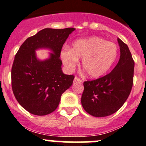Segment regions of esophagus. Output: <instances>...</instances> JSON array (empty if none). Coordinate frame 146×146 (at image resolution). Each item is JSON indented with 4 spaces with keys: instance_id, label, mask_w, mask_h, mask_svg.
I'll return each mask as SVG.
<instances>
[{
    "instance_id": "esophagus-1",
    "label": "esophagus",
    "mask_w": 146,
    "mask_h": 146,
    "mask_svg": "<svg viewBox=\"0 0 146 146\" xmlns=\"http://www.w3.org/2000/svg\"><path fill=\"white\" fill-rule=\"evenodd\" d=\"M82 80H80V78H78V77H74V83H80V82H82Z\"/></svg>"
}]
</instances>
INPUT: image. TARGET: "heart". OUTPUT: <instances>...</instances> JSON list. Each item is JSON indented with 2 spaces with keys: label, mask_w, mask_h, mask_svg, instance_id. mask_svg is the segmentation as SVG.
I'll return each instance as SVG.
<instances>
[{
  "label": "heart",
  "mask_w": 146,
  "mask_h": 146,
  "mask_svg": "<svg viewBox=\"0 0 146 146\" xmlns=\"http://www.w3.org/2000/svg\"><path fill=\"white\" fill-rule=\"evenodd\" d=\"M118 55L114 43L100 37L77 39L72 48L65 47L60 53L61 61L68 70H74L82 58V69L91 78L102 77L109 71Z\"/></svg>",
  "instance_id": "heart-1"
}]
</instances>
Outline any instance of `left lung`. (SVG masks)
<instances>
[{"instance_id": "1", "label": "left lung", "mask_w": 146, "mask_h": 146, "mask_svg": "<svg viewBox=\"0 0 146 146\" xmlns=\"http://www.w3.org/2000/svg\"><path fill=\"white\" fill-rule=\"evenodd\" d=\"M118 42L121 55L113 71L99 79L83 83L82 108L94 117L108 116L118 111L131 92L135 62L128 46L118 38Z\"/></svg>"}]
</instances>
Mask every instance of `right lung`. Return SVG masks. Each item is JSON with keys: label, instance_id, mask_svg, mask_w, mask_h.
<instances>
[{"label": "right lung", "instance_id": "add662e5", "mask_svg": "<svg viewBox=\"0 0 146 146\" xmlns=\"http://www.w3.org/2000/svg\"><path fill=\"white\" fill-rule=\"evenodd\" d=\"M75 28H44L27 38L17 52L11 68V86L15 98L27 111L45 115L55 111L62 94L73 83L74 76L61 69L62 47ZM40 48L50 50L44 60L37 58Z\"/></svg>", "mask_w": 146, "mask_h": 146}]
</instances>
